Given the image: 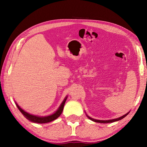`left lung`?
I'll return each instance as SVG.
<instances>
[{
  "label": "left lung",
  "mask_w": 147,
  "mask_h": 147,
  "mask_svg": "<svg viewBox=\"0 0 147 147\" xmlns=\"http://www.w3.org/2000/svg\"><path fill=\"white\" fill-rule=\"evenodd\" d=\"M129 113H127L126 114H125V115H123L122 117H119L117 119H111V120H106V121H102V120H97V119H94L93 118H91L90 117H89L88 115H87V117L90 119V120L93 121H94L96 122V123H113V122H115V121H119V120H121L122 119H123L125 117L128 115V114Z\"/></svg>",
  "instance_id": "obj_1"
}]
</instances>
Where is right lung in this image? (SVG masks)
I'll use <instances>...</instances> for the list:
<instances>
[{"label":"right lung","mask_w":147,"mask_h":147,"mask_svg":"<svg viewBox=\"0 0 147 147\" xmlns=\"http://www.w3.org/2000/svg\"><path fill=\"white\" fill-rule=\"evenodd\" d=\"M67 98V96H66V97L65 98L63 101L62 102V103L61 104L60 106L59 107V108L57 109V111L55 113H54L53 114H52V115H51L46 116V117H39V116L32 115V114H30L26 112V111H24L23 109L20 108V106L16 102V106H17V108H18V109H19V111H21L22 114H23V115L27 119H28L29 121L33 122V123L42 124V123H49V122L53 121L60 116V115L62 113V111H63V107L65 105V103Z\"/></svg>","instance_id":"1"}]
</instances>
